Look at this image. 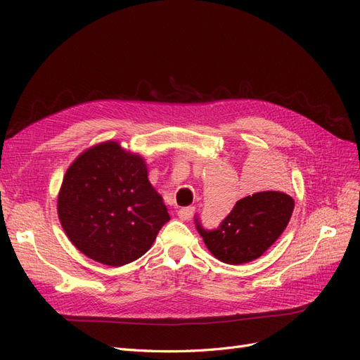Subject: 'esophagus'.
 I'll list each match as a JSON object with an SVG mask.
<instances>
[{
    "instance_id": "34e87169",
    "label": "esophagus",
    "mask_w": 360,
    "mask_h": 360,
    "mask_svg": "<svg viewBox=\"0 0 360 360\" xmlns=\"http://www.w3.org/2000/svg\"><path fill=\"white\" fill-rule=\"evenodd\" d=\"M193 212H195V207L189 205V207H181V209L177 212V214L181 221H189L193 216Z\"/></svg>"
}]
</instances>
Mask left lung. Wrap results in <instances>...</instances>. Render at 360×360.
I'll use <instances>...</instances> for the list:
<instances>
[{
	"instance_id": "left-lung-1",
	"label": "left lung",
	"mask_w": 360,
	"mask_h": 360,
	"mask_svg": "<svg viewBox=\"0 0 360 360\" xmlns=\"http://www.w3.org/2000/svg\"><path fill=\"white\" fill-rule=\"evenodd\" d=\"M294 200L276 191L257 192L238 200L214 230L202 226L195 214V226L210 252L226 264L249 263L263 255L284 233Z\"/></svg>"
}]
</instances>
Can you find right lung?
<instances>
[{"label":"right lung","instance_id":"1","mask_svg":"<svg viewBox=\"0 0 360 360\" xmlns=\"http://www.w3.org/2000/svg\"><path fill=\"white\" fill-rule=\"evenodd\" d=\"M58 217L70 242L106 266L143 257L169 221L143 158L112 141L72 163L58 193Z\"/></svg>","mask_w":360,"mask_h":360}]
</instances>
